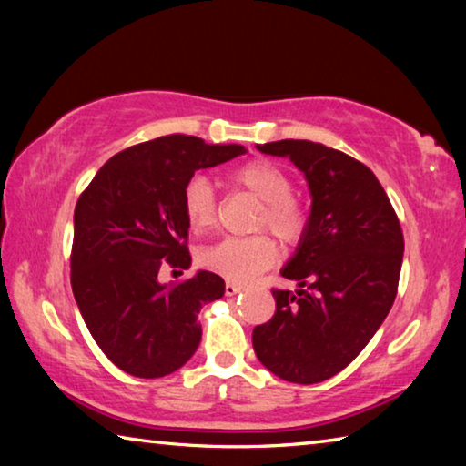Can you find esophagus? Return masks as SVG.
I'll return each instance as SVG.
<instances>
[{"label":"esophagus","mask_w":466,"mask_h":466,"mask_svg":"<svg viewBox=\"0 0 466 466\" xmlns=\"http://www.w3.org/2000/svg\"><path fill=\"white\" fill-rule=\"evenodd\" d=\"M224 291H226V296H236V294H240V291H242V286H240V283H234V281H226Z\"/></svg>","instance_id":"esophagus-1"}]
</instances>
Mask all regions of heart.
I'll list each match as a JSON object with an SVG mask.
<instances>
[{
	"label": "heart",
	"mask_w": 466,
	"mask_h": 466,
	"mask_svg": "<svg viewBox=\"0 0 466 466\" xmlns=\"http://www.w3.org/2000/svg\"><path fill=\"white\" fill-rule=\"evenodd\" d=\"M232 180L263 201L255 228H267L286 247H298L310 226L306 205L291 195V178L269 160H250L234 170ZM183 214L193 232L218 224V199L211 183L197 175L183 188ZM278 247L269 234L230 236L199 250V263L230 281H250L275 263Z\"/></svg>",
	"instance_id": "obj_1"
}]
</instances>
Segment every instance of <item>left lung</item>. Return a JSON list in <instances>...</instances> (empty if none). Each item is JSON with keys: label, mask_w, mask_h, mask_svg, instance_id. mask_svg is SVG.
I'll return each mask as SVG.
<instances>
[{"label": "left lung", "mask_w": 466, "mask_h": 466, "mask_svg": "<svg viewBox=\"0 0 466 466\" xmlns=\"http://www.w3.org/2000/svg\"><path fill=\"white\" fill-rule=\"evenodd\" d=\"M288 156L312 195L310 226L283 267L299 289H271L275 314L252 330L261 364L296 384L329 380L374 337L397 298L403 230L374 172L356 157L306 139L258 146Z\"/></svg>", "instance_id": "1"}]
</instances>
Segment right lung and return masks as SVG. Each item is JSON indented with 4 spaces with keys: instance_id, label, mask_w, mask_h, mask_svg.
Masks as SVG:
<instances>
[{
    "instance_id": "obj_1",
    "label": "right lung",
    "mask_w": 466,
    "mask_h": 466,
    "mask_svg": "<svg viewBox=\"0 0 466 466\" xmlns=\"http://www.w3.org/2000/svg\"><path fill=\"white\" fill-rule=\"evenodd\" d=\"M244 154L193 136H164L115 154L76 203L72 289L86 327L123 372L162 378L185 366L201 341L205 302L224 279L199 271L170 286L164 265L188 269L183 188L195 170Z\"/></svg>"
}]
</instances>
